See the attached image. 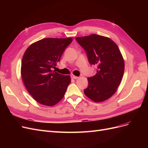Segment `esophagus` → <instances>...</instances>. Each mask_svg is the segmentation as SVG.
I'll return each instance as SVG.
<instances>
[{"instance_id":"esophagus-1","label":"esophagus","mask_w":148,"mask_h":148,"mask_svg":"<svg viewBox=\"0 0 148 148\" xmlns=\"http://www.w3.org/2000/svg\"><path fill=\"white\" fill-rule=\"evenodd\" d=\"M71 78H72V79H78L79 77H77V76H75V75H71Z\"/></svg>"}]
</instances>
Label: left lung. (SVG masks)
<instances>
[{"label": "left lung", "instance_id": "1", "mask_svg": "<svg viewBox=\"0 0 148 148\" xmlns=\"http://www.w3.org/2000/svg\"><path fill=\"white\" fill-rule=\"evenodd\" d=\"M76 40L86 51L89 64L97 67V73L88 78L84 95L94 102L105 101L117 91L123 75L125 62L120 49L111 39L96 34Z\"/></svg>", "mask_w": 148, "mask_h": 148}]
</instances>
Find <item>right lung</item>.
Masks as SVG:
<instances>
[{
  "instance_id": "obj_1",
  "label": "right lung",
  "mask_w": 148,
  "mask_h": 148,
  "mask_svg": "<svg viewBox=\"0 0 148 148\" xmlns=\"http://www.w3.org/2000/svg\"><path fill=\"white\" fill-rule=\"evenodd\" d=\"M71 38H44L25 51L21 60V75L25 86L33 99L41 104L53 106L64 97L71 82L70 75L52 70L60 62Z\"/></svg>"
}]
</instances>
